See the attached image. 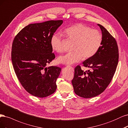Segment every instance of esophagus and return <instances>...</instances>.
<instances>
[{
	"instance_id": "1",
	"label": "esophagus",
	"mask_w": 128,
	"mask_h": 128,
	"mask_svg": "<svg viewBox=\"0 0 128 128\" xmlns=\"http://www.w3.org/2000/svg\"><path fill=\"white\" fill-rule=\"evenodd\" d=\"M67 67H68V68H71V69L72 70V71H74V68H72V66H71L68 65V66H67Z\"/></svg>"
}]
</instances>
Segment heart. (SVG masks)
Returning a JSON list of instances; mask_svg holds the SVG:
<instances>
[{
  "label": "heart",
  "instance_id": "obj_1",
  "mask_svg": "<svg viewBox=\"0 0 128 128\" xmlns=\"http://www.w3.org/2000/svg\"><path fill=\"white\" fill-rule=\"evenodd\" d=\"M68 38L74 42V52H68L58 57L60 63L72 65L79 62L84 57L87 59L97 53L102 46V36L101 33L83 24H76L65 31ZM50 44L53 50L57 52H62L64 47L62 42L61 36L54 34L50 39Z\"/></svg>",
  "mask_w": 128,
  "mask_h": 128
}]
</instances>
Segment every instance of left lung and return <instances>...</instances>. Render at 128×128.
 Listing matches in <instances>:
<instances>
[{"label": "left lung", "mask_w": 128, "mask_h": 128, "mask_svg": "<svg viewBox=\"0 0 128 128\" xmlns=\"http://www.w3.org/2000/svg\"><path fill=\"white\" fill-rule=\"evenodd\" d=\"M102 36V46L95 55L83 62L90 70L84 72L78 65L72 81L74 92L80 97L90 98L97 96L108 86L116 71L118 49L116 40L100 24Z\"/></svg>", "instance_id": "left-lung-1"}]
</instances>
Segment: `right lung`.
Returning <instances> with one entry per match:
<instances>
[{"mask_svg":"<svg viewBox=\"0 0 128 128\" xmlns=\"http://www.w3.org/2000/svg\"><path fill=\"white\" fill-rule=\"evenodd\" d=\"M62 20L28 24L16 36L12 61L20 84L32 95L40 98L54 92L61 68L48 64L55 58L50 39Z\"/></svg>","mask_w":128,"mask_h":128,"instance_id":"obj_1","label":"right lung"}]
</instances>
